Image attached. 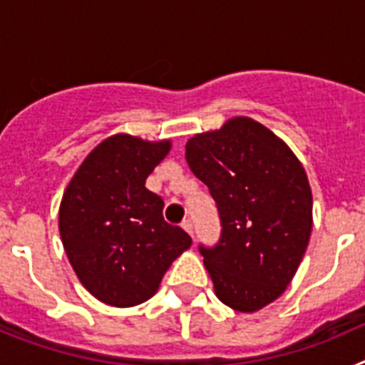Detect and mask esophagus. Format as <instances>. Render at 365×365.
Returning <instances> with one entry per match:
<instances>
[{
  "instance_id": "34e87169",
  "label": "esophagus",
  "mask_w": 365,
  "mask_h": 365,
  "mask_svg": "<svg viewBox=\"0 0 365 365\" xmlns=\"http://www.w3.org/2000/svg\"><path fill=\"white\" fill-rule=\"evenodd\" d=\"M182 228H185V230L188 232L190 235H193V225H192V221H190V219H185V221H182Z\"/></svg>"
}]
</instances>
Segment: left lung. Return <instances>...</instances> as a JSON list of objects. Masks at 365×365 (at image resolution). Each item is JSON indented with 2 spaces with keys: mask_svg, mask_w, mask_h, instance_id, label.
Masks as SVG:
<instances>
[{
  "mask_svg": "<svg viewBox=\"0 0 365 365\" xmlns=\"http://www.w3.org/2000/svg\"><path fill=\"white\" fill-rule=\"evenodd\" d=\"M186 163L217 206L221 235L199 243L217 298L254 312L294 278L312 228L305 170L272 131L245 117L186 144Z\"/></svg>",
  "mask_w": 365,
  "mask_h": 365,
  "instance_id": "obj_1",
  "label": "left lung"
}]
</instances>
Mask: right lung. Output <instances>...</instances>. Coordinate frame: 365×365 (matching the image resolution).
<instances>
[{
	"label": "right lung",
	"mask_w": 365,
	"mask_h": 365,
	"mask_svg": "<svg viewBox=\"0 0 365 365\" xmlns=\"http://www.w3.org/2000/svg\"><path fill=\"white\" fill-rule=\"evenodd\" d=\"M170 143L130 135L106 138L87 155L63 193L60 235L74 272L100 302L131 307L157 292L168 267L192 245L164 219L146 179Z\"/></svg>",
	"instance_id": "obj_1"
}]
</instances>
